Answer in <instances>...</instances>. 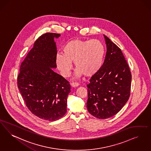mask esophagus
<instances>
[{
    "mask_svg": "<svg viewBox=\"0 0 151 151\" xmlns=\"http://www.w3.org/2000/svg\"><path fill=\"white\" fill-rule=\"evenodd\" d=\"M71 85L73 87H77V86H78L79 84L78 83H76V82H73L71 84Z\"/></svg>",
    "mask_w": 151,
    "mask_h": 151,
    "instance_id": "34e87169",
    "label": "esophagus"
}]
</instances>
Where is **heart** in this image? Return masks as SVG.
I'll return each instance as SVG.
<instances>
[{
	"label": "heart",
	"instance_id": "heart-1",
	"mask_svg": "<svg viewBox=\"0 0 151 151\" xmlns=\"http://www.w3.org/2000/svg\"><path fill=\"white\" fill-rule=\"evenodd\" d=\"M105 47L97 39H75L64 45L62 54L56 57V63L64 77L69 76L74 62L76 75L89 77L97 73L102 66Z\"/></svg>",
	"mask_w": 151,
	"mask_h": 151
}]
</instances>
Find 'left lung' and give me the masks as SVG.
I'll return each instance as SVG.
<instances>
[{
    "label": "left lung",
    "mask_w": 151,
    "mask_h": 151,
    "mask_svg": "<svg viewBox=\"0 0 151 151\" xmlns=\"http://www.w3.org/2000/svg\"><path fill=\"white\" fill-rule=\"evenodd\" d=\"M104 36L107 46L105 60L87 85L88 111L99 119L114 116L124 106L130 97L132 81L129 67L120 49Z\"/></svg>",
    "instance_id": "left-lung-1"
}]
</instances>
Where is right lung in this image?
<instances>
[{
	"label": "right lung",
	"mask_w": 151,
	"mask_h": 151,
	"mask_svg": "<svg viewBox=\"0 0 151 151\" xmlns=\"http://www.w3.org/2000/svg\"><path fill=\"white\" fill-rule=\"evenodd\" d=\"M60 34L45 33L34 42L22 62L17 77L19 91L27 108L45 120L55 121L67 112L69 82L52 68L57 67L54 38Z\"/></svg>",
	"instance_id": "obj_1"
}]
</instances>
